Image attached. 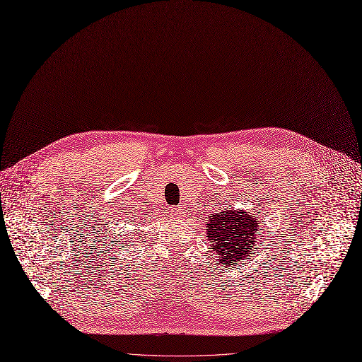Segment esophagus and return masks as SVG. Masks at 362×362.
Listing matches in <instances>:
<instances>
[{
    "mask_svg": "<svg viewBox=\"0 0 362 362\" xmlns=\"http://www.w3.org/2000/svg\"><path fill=\"white\" fill-rule=\"evenodd\" d=\"M171 214H173L174 217H182V216L185 214V210H184V207L174 206V207H171Z\"/></svg>",
    "mask_w": 362,
    "mask_h": 362,
    "instance_id": "obj_1",
    "label": "esophagus"
}]
</instances>
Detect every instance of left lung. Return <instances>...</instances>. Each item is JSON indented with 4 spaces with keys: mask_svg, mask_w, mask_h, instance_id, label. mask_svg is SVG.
<instances>
[{
    "mask_svg": "<svg viewBox=\"0 0 362 362\" xmlns=\"http://www.w3.org/2000/svg\"><path fill=\"white\" fill-rule=\"evenodd\" d=\"M259 220L243 210H226L210 216L206 226L210 247L214 249L218 264L230 267L249 258L257 245Z\"/></svg>",
    "mask_w": 362,
    "mask_h": 362,
    "instance_id": "left-lung-1",
    "label": "left lung"
}]
</instances>
